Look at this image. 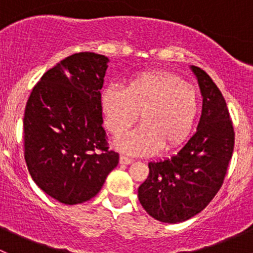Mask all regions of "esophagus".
I'll return each instance as SVG.
<instances>
[{
	"mask_svg": "<svg viewBox=\"0 0 253 253\" xmlns=\"http://www.w3.org/2000/svg\"><path fill=\"white\" fill-rule=\"evenodd\" d=\"M131 163H133V159H131V158H127L125 157V155H121V157H120V164L128 165L131 164Z\"/></svg>",
	"mask_w": 253,
	"mask_h": 253,
	"instance_id": "1",
	"label": "esophagus"
}]
</instances>
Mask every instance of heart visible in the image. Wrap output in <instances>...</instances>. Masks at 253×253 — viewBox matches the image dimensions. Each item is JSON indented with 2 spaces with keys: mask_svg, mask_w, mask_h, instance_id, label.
Segmentation results:
<instances>
[{
  "mask_svg": "<svg viewBox=\"0 0 253 253\" xmlns=\"http://www.w3.org/2000/svg\"><path fill=\"white\" fill-rule=\"evenodd\" d=\"M100 108L105 126L120 136L137 120L142 125L115 141V147L129 155H149L160 148L174 149L190 136L200 112L195 86L169 72H143L124 89L109 85L101 90Z\"/></svg>",
  "mask_w": 253,
  "mask_h": 253,
  "instance_id": "1",
  "label": "heart"
}]
</instances>
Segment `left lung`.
Listing matches in <instances>:
<instances>
[{"label": "left lung", "mask_w": 253, "mask_h": 253, "mask_svg": "<svg viewBox=\"0 0 253 253\" xmlns=\"http://www.w3.org/2000/svg\"><path fill=\"white\" fill-rule=\"evenodd\" d=\"M203 98L197 131L170 158L148 164L138 200L150 216L176 224L208 206L223 185L235 143L225 99L203 70L191 66Z\"/></svg>", "instance_id": "left-lung-1"}]
</instances>
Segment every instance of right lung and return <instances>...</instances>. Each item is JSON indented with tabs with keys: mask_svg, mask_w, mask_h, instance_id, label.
<instances>
[{
	"mask_svg": "<svg viewBox=\"0 0 253 253\" xmlns=\"http://www.w3.org/2000/svg\"><path fill=\"white\" fill-rule=\"evenodd\" d=\"M109 58L94 52L66 57L33 88L24 112V158L34 182L65 205L101 190L119 154L109 150L100 89Z\"/></svg>",
	"mask_w": 253,
	"mask_h": 253,
	"instance_id": "add662e5",
	"label": "right lung"
}]
</instances>
